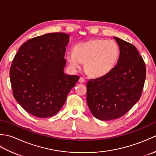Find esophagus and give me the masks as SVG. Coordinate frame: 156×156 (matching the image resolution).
<instances>
[{"label":"esophagus","instance_id":"1","mask_svg":"<svg viewBox=\"0 0 156 156\" xmlns=\"http://www.w3.org/2000/svg\"><path fill=\"white\" fill-rule=\"evenodd\" d=\"M79 82H80V83H84V82H86V80H85V79L83 77H80V79H79Z\"/></svg>","mask_w":156,"mask_h":156}]
</instances>
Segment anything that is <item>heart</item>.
Listing matches in <instances>:
<instances>
[{
	"instance_id": "1",
	"label": "heart",
	"mask_w": 156,
	"mask_h": 156,
	"mask_svg": "<svg viewBox=\"0 0 156 156\" xmlns=\"http://www.w3.org/2000/svg\"><path fill=\"white\" fill-rule=\"evenodd\" d=\"M119 56L118 45L113 41L95 39L75 45L74 51H69L67 59L72 68L80 67L84 63L87 74L94 78L107 74L114 67Z\"/></svg>"
}]
</instances>
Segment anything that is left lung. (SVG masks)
Returning <instances> with one entry per match:
<instances>
[{
	"label": "left lung",
	"instance_id": "1",
	"mask_svg": "<svg viewBox=\"0 0 156 156\" xmlns=\"http://www.w3.org/2000/svg\"><path fill=\"white\" fill-rule=\"evenodd\" d=\"M117 64L107 74L88 80L87 100L94 117L109 121L123 116L140 100L146 69L143 58L135 46L118 37Z\"/></svg>",
	"mask_w": 156,
	"mask_h": 156
}]
</instances>
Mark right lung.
<instances>
[{
  "instance_id": "1",
  "label": "right lung",
  "mask_w": 156,
  "mask_h": 156,
  "mask_svg": "<svg viewBox=\"0 0 156 156\" xmlns=\"http://www.w3.org/2000/svg\"><path fill=\"white\" fill-rule=\"evenodd\" d=\"M69 37L51 33L30 39L13 59L10 68L13 96L35 117L48 118L58 112L80 78L64 72Z\"/></svg>"
}]
</instances>
